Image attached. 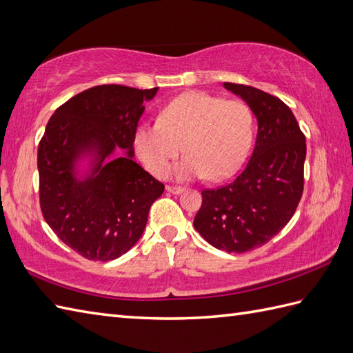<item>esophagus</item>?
<instances>
[{
	"instance_id": "obj_1",
	"label": "esophagus",
	"mask_w": 353,
	"mask_h": 353,
	"mask_svg": "<svg viewBox=\"0 0 353 353\" xmlns=\"http://www.w3.org/2000/svg\"><path fill=\"white\" fill-rule=\"evenodd\" d=\"M183 190H184L183 187H178V185H166V192H169V193L179 194V193H183Z\"/></svg>"
}]
</instances>
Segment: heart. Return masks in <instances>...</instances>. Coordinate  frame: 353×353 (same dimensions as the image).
Segmentation results:
<instances>
[{
  "label": "heart",
  "mask_w": 353,
  "mask_h": 353,
  "mask_svg": "<svg viewBox=\"0 0 353 353\" xmlns=\"http://www.w3.org/2000/svg\"><path fill=\"white\" fill-rule=\"evenodd\" d=\"M253 137L254 115L247 103L188 91L166 103L156 123L136 127L134 148L151 174L163 176L183 145L187 157L175 175L216 183L241 168Z\"/></svg>",
  "instance_id": "heart-1"
}]
</instances>
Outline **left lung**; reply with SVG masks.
<instances>
[{
  "mask_svg": "<svg viewBox=\"0 0 353 353\" xmlns=\"http://www.w3.org/2000/svg\"><path fill=\"white\" fill-rule=\"evenodd\" d=\"M223 85L253 110L256 145L234 181L202 192L193 225L219 250L244 253L268 243L294 216L304 190L305 136L279 97L248 85Z\"/></svg>",
  "mask_w": 353,
  "mask_h": 353,
  "instance_id": "8db88e82",
  "label": "left lung"
}]
</instances>
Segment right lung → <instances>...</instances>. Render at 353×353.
<instances>
[{
  "label": "right lung",
  "mask_w": 353,
  "mask_h": 353,
  "mask_svg": "<svg viewBox=\"0 0 353 353\" xmlns=\"http://www.w3.org/2000/svg\"><path fill=\"white\" fill-rule=\"evenodd\" d=\"M157 90L99 85L67 100L46 125L37 152L41 214L85 259L114 261L130 250L143 234L151 205L165 192L133 160L143 101ZM117 146L125 157H111ZM88 155L90 174L79 180L75 165Z\"/></svg>",
  "instance_id": "add662e5"
}]
</instances>
